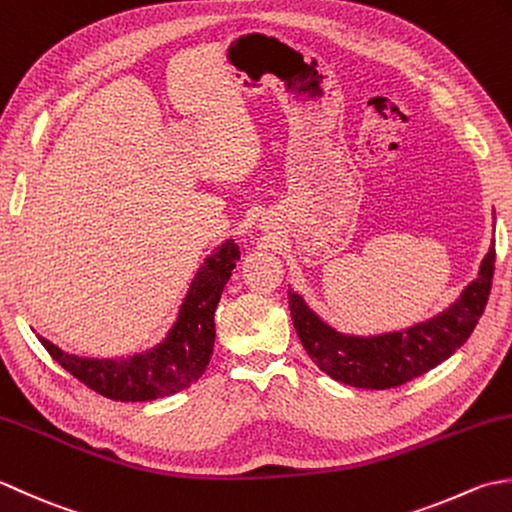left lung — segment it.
Returning a JSON list of instances; mask_svg holds the SVG:
<instances>
[{
	"mask_svg": "<svg viewBox=\"0 0 512 512\" xmlns=\"http://www.w3.org/2000/svg\"><path fill=\"white\" fill-rule=\"evenodd\" d=\"M493 271L495 245H490L477 276L455 302L433 318L400 331L373 336L342 333L322 320L296 291H289V311L302 347L322 373L356 389H391L431 371L462 347L484 314Z\"/></svg>",
	"mask_w": 512,
	"mask_h": 512,
	"instance_id": "obj_1",
	"label": "left lung"
}]
</instances>
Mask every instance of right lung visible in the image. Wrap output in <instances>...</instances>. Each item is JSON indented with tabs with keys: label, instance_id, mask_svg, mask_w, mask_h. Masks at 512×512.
Listing matches in <instances>:
<instances>
[{
	"label": "right lung",
	"instance_id": "add662e5",
	"mask_svg": "<svg viewBox=\"0 0 512 512\" xmlns=\"http://www.w3.org/2000/svg\"><path fill=\"white\" fill-rule=\"evenodd\" d=\"M238 258L241 249L234 238L218 245L194 274L165 338L145 351L117 358H88L59 349L41 336L37 338L68 373L110 400L168 398L194 384L210 364L216 338L214 311Z\"/></svg>",
	"mask_w": 512,
	"mask_h": 512
}]
</instances>
